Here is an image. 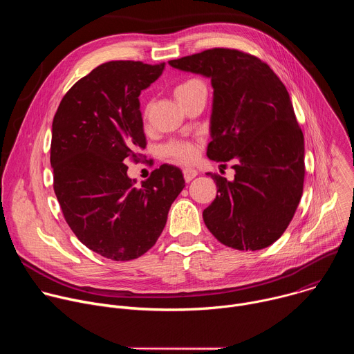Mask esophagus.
<instances>
[{
	"mask_svg": "<svg viewBox=\"0 0 354 354\" xmlns=\"http://www.w3.org/2000/svg\"><path fill=\"white\" fill-rule=\"evenodd\" d=\"M197 171L196 169H193V168H186V169H183V178H185V180L186 182H190L193 178H196L197 176Z\"/></svg>",
	"mask_w": 354,
	"mask_h": 354,
	"instance_id": "34e87169",
	"label": "esophagus"
}]
</instances>
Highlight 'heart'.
<instances>
[{
  "mask_svg": "<svg viewBox=\"0 0 354 354\" xmlns=\"http://www.w3.org/2000/svg\"><path fill=\"white\" fill-rule=\"evenodd\" d=\"M198 88H205V85L201 84L198 80H187L182 84H179L175 88V97L176 100H182L186 96H189L190 93H193L196 89ZM164 153L174 161L179 162V164H189L196 158L197 149L196 145L192 142H186V141H176V142H171L168 145H165Z\"/></svg>",
  "mask_w": 354,
  "mask_h": 354,
  "instance_id": "1",
  "label": "heart"
}]
</instances>
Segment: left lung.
<instances>
[{
  "mask_svg": "<svg viewBox=\"0 0 354 354\" xmlns=\"http://www.w3.org/2000/svg\"><path fill=\"white\" fill-rule=\"evenodd\" d=\"M212 80L207 157L231 161L230 182L210 175L217 196L203 220L224 245L259 250L276 242L294 217L304 185V136L284 84L255 56L231 48L168 62Z\"/></svg>",
  "mask_w": 354,
  "mask_h": 354,
  "instance_id": "1",
  "label": "left lung"
}]
</instances>
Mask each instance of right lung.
<instances>
[{
  "label": "right lung",
  "instance_id": "add662e5",
  "mask_svg": "<svg viewBox=\"0 0 354 354\" xmlns=\"http://www.w3.org/2000/svg\"><path fill=\"white\" fill-rule=\"evenodd\" d=\"M164 67L100 64L70 88L53 119L50 164L64 218L86 248L112 261L154 246L185 187L182 171L168 164L140 187L127 175L126 162L147 145L138 96Z\"/></svg>",
  "mask_w": 354,
  "mask_h": 354
}]
</instances>
